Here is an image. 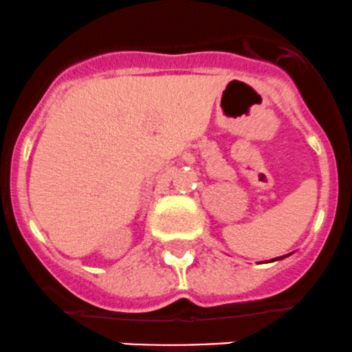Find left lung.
Wrapping results in <instances>:
<instances>
[{
	"mask_svg": "<svg viewBox=\"0 0 352 352\" xmlns=\"http://www.w3.org/2000/svg\"><path fill=\"white\" fill-rule=\"evenodd\" d=\"M276 259H283V256H281V257H276ZM276 259H274V261H276Z\"/></svg>",
	"mask_w": 352,
	"mask_h": 352,
	"instance_id": "obj_1",
	"label": "left lung"
}]
</instances>
